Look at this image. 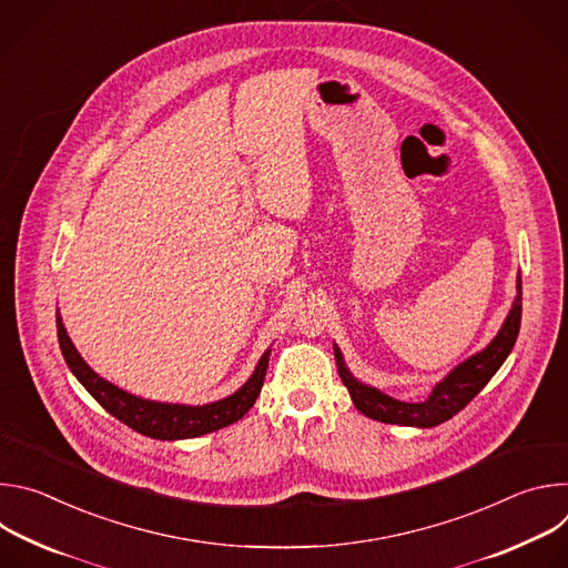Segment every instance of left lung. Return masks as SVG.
Listing matches in <instances>:
<instances>
[{
	"mask_svg": "<svg viewBox=\"0 0 568 568\" xmlns=\"http://www.w3.org/2000/svg\"><path fill=\"white\" fill-rule=\"evenodd\" d=\"M521 326V274L517 278V298L513 310L501 326L499 335L490 342V346L456 366L429 395L425 402H399L393 399L377 388L359 384L344 366V357L335 346V357L339 366V375L355 402V407L373 420L386 425H407V427H436L460 409L478 395V390L493 379V375L501 368L506 357L510 355Z\"/></svg>",
	"mask_w": 568,
	"mask_h": 568,
	"instance_id": "1",
	"label": "left lung"
}]
</instances>
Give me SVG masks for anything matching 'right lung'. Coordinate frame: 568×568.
Segmentation results:
<instances>
[{
  "mask_svg": "<svg viewBox=\"0 0 568 568\" xmlns=\"http://www.w3.org/2000/svg\"><path fill=\"white\" fill-rule=\"evenodd\" d=\"M55 326H58V342H60L62 357H64L67 366L71 368V373L78 377V382L83 384L92 393V397L101 404V407L108 414H112L116 420H121L123 425H128L130 429L143 434V436H150L156 440L195 438V436H204V434H211V432H217L222 427L237 423L254 407V402H256V397L263 388L265 375H267V364H270V353H272V351H267L261 357L250 382L242 388H237L233 395L211 402V404H204V407H184V404L150 402V399L130 395V393L121 390L119 386L105 382L85 364L83 357L78 355L71 339L67 337L60 314L55 318Z\"/></svg>",
  "mask_w": 568,
  "mask_h": 568,
  "instance_id": "add662e5",
  "label": "right lung"
}]
</instances>
